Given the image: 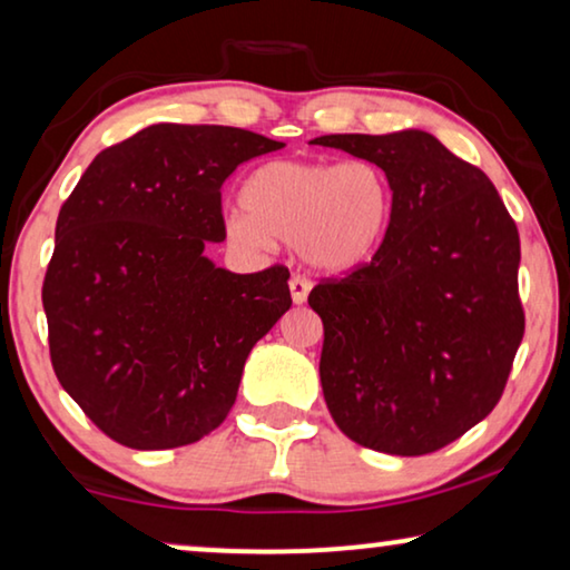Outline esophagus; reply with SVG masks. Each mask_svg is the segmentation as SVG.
<instances>
[{
	"mask_svg": "<svg viewBox=\"0 0 570 570\" xmlns=\"http://www.w3.org/2000/svg\"><path fill=\"white\" fill-rule=\"evenodd\" d=\"M311 293V279L305 275H293L291 277V295L295 303H305V298H308Z\"/></svg>",
	"mask_w": 570,
	"mask_h": 570,
	"instance_id": "1",
	"label": "esophagus"
}]
</instances>
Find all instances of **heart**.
<instances>
[{
    "label": "heart",
    "mask_w": 570,
    "mask_h": 570,
    "mask_svg": "<svg viewBox=\"0 0 570 570\" xmlns=\"http://www.w3.org/2000/svg\"><path fill=\"white\" fill-rule=\"evenodd\" d=\"M246 213H230L226 236L244 249L269 238L298 244L313 267L350 272L377 252L391 226L393 187L373 161H267L246 179Z\"/></svg>",
    "instance_id": "heart-1"
}]
</instances>
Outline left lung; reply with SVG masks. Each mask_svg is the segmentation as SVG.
<instances>
[{
  "label": "left lung",
  "mask_w": 570,
  "mask_h": 570,
  "mask_svg": "<svg viewBox=\"0 0 570 570\" xmlns=\"http://www.w3.org/2000/svg\"><path fill=\"white\" fill-rule=\"evenodd\" d=\"M313 144L377 164L393 187L373 259L308 295L324 324L326 406L362 448L429 455L507 387L524 336L517 224L491 179L424 130Z\"/></svg>",
  "instance_id": "left-lung-1"
}]
</instances>
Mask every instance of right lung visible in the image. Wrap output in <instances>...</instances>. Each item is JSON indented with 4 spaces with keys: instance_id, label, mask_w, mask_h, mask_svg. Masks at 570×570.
<instances>
[{
    "instance_id": "obj_1",
    "label": "right lung",
    "mask_w": 570,
    "mask_h": 570,
    "mask_svg": "<svg viewBox=\"0 0 570 570\" xmlns=\"http://www.w3.org/2000/svg\"><path fill=\"white\" fill-rule=\"evenodd\" d=\"M285 144L228 126L161 122L95 156L56 220L43 279L63 391L134 450L193 444L224 424L252 346L291 308V272L234 275L220 187Z\"/></svg>"
}]
</instances>
